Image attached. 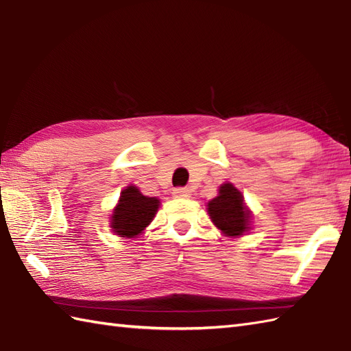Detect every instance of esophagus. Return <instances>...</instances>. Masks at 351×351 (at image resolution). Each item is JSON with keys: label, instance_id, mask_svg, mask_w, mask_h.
I'll return each mask as SVG.
<instances>
[{"label": "esophagus", "instance_id": "1", "mask_svg": "<svg viewBox=\"0 0 351 351\" xmlns=\"http://www.w3.org/2000/svg\"><path fill=\"white\" fill-rule=\"evenodd\" d=\"M173 193H174L176 198H188L191 195L189 189H186V188H176Z\"/></svg>", "mask_w": 351, "mask_h": 351}]
</instances>
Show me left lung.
Here are the masks:
<instances>
[{
  "instance_id": "8db88e82",
  "label": "left lung",
  "mask_w": 351,
  "mask_h": 351,
  "mask_svg": "<svg viewBox=\"0 0 351 351\" xmlns=\"http://www.w3.org/2000/svg\"><path fill=\"white\" fill-rule=\"evenodd\" d=\"M210 219L223 234L237 237L247 231L249 212L243 206V197L231 183L219 188V195L208 202Z\"/></svg>"
}]
</instances>
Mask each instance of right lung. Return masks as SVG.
<instances>
[{"instance_id":"add662e5","label":"right lung","mask_w":351,"mask_h":351,"mask_svg":"<svg viewBox=\"0 0 351 351\" xmlns=\"http://www.w3.org/2000/svg\"><path fill=\"white\" fill-rule=\"evenodd\" d=\"M158 207V198L145 197L136 186H128L114 210L111 228L117 236L135 237L152 222Z\"/></svg>"}]
</instances>
